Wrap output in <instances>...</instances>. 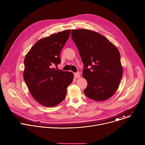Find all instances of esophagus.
<instances>
[{"mask_svg": "<svg viewBox=\"0 0 145 145\" xmlns=\"http://www.w3.org/2000/svg\"><path fill=\"white\" fill-rule=\"evenodd\" d=\"M74 76L76 78H78L80 77V74L79 72H77V73H74Z\"/></svg>", "mask_w": 145, "mask_h": 145, "instance_id": "1", "label": "esophagus"}]
</instances>
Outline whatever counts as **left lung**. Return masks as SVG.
<instances>
[{
  "label": "left lung",
  "instance_id": "8db88e82",
  "mask_svg": "<svg viewBox=\"0 0 145 145\" xmlns=\"http://www.w3.org/2000/svg\"><path fill=\"white\" fill-rule=\"evenodd\" d=\"M71 37L84 64L82 77L88 82L85 95L95 101L110 98L123 75L118 49L105 37L91 30H73Z\"/></svg>",
  "mask_w": 145,
  "mask_h": 145
}]
</instances>
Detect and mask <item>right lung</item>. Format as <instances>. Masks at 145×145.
I'll return each instance as SVG.
<instances>
[{"instance_id": "obj_1", "label": "right lung", "mask_w": 145, "mask_h": 145, "mask_svg": "<svg viewBox=\"0 0 145 145\" xmlns=\"http://www.w3.org/2000/svg\"><path fill=\"white\" fill-rule=\"evenodd\" d=\"M70 30L40 39L26 54L24 78L34 99L45 107H52L63 101L73 74L53 68L61 63V51L68 40Z\"/></svg>"}]
</instances>
